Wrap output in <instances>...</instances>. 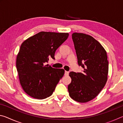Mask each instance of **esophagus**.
I'll return each instance as SVG.
<instances>
[{
  "label": "esophagus",
  "instance_id": "obj_1",
  "mask_svg": "<svg viewBox=\"0 0 123 123\" xmlns=\"http://www.w3.org/2000/svg\"><path fill=\"white\" fill-rule=\"evenodd\" d=\"M64 74H65V75H68L69 74V72L65 71V73H64Z\"/></svg>",
  "mask_w": 123,
  "mask_h": 123
}]
</instances>
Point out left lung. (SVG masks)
<instances>
[{"label":"left lung","instance_id":"obj_1","mask_svg":"<svg viewBox=\"0 0 123 123\" xmlns=\"http://www.w3.org/2000/svg\"><path fill=\"white\" fill-rule=\"evenodd\" d=\"M78 64L84 72H70L71 83L68 85L69 96L79 103H87L100 92L107 80L109 62L105 49L90 35L72 34Z\"/></svg>","mask_w":123,"mask_h":123}]
</instances>
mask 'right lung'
Here are the masks:
<instances>
[{
    "label": "right lung",
    "instance_id": "1",
    "mask_svg": "<svg viewBox=\"0 0 123 123\" xmlns=\"http://www.w3.org/2000/svg\"><path fill=\"white\" fill-rule=\"evenodd\" d=\"M68 36V33L41 31L22 43L16 67L20 84L29 96L43 99L53 93L64 70L45 64L49 57L55 59L56 50Z\"/></svg>",
    "mask_w": 123,
    "mask_h": 123
}]
</instances>
